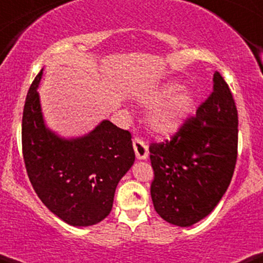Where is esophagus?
<instances>
[{"mask_svg": "<svg viewBox=\"0 0 263 263\" xmlns=\"http://www.w3.org/2000/svg\"><path fill=\"white\" fill-rule=\"evenodd\" d=\"M134 149L136 152L137 160H146L148 156V146L140 138H134Z\"/></svg>", "mask_w": 263, "mask_h": 263, "instance_id": "obj_1", "label": "esophagus"}]
</instances>
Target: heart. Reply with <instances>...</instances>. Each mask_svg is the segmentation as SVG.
<instances>
[{"label":"heart","instance_id":"obj_1","mask_svg":"<svg viewBox=\"0 0 263 263\" xmlns=\"http://www.w3.org/2000/svg\"><path fill=\"white\" fill-rule=\"evenodd\" d=\"M140 103L151 107L147 116L151 131L161 137H170L177 134L192 116L196 97L191 89L182 87L180 82L168 81L142 95Z\"/></svg>","mask_w":263,"mask_h":263}]
</instances>
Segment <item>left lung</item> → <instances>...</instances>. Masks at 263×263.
Returning <instances> with one entry per match:
<instances>
[{
  "mask_svg": "<svg viewBox=\"0 0 263 263\" xmlns=\"http://www.w3.org/2000/svg\"><path fill=\"white\" fill-rule=\"evenodd\" d=\"M238 117L217 71L213 92L170 141L152 143L151 197L168 223L190 227L213 211L229 189L237 160Z\"/></svg>",
  "mask_w": 263,
  "mask_h": 263,
  "instance_id": "1",
  "label": "left lung"
}]
</instances>
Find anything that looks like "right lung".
I'll list each match as a JSON object with an SVG mask.
<instances>
[{"label":"right lung","mask_w":263,"mask_h":263,"mask_svg":"<svg viewBox=\"0 0 263 263\" xmlns=\"http://www.w3.org/2000/svg\"><path fill=\"white\" fill-rule=\"evenodd\" d=\"M28 89L22 117V151L28 178L52 213L74 227L105 220L121 178L135 162L131 134L103 120L80 137L60 136L45 122L39 86Z\"/></svg>","instance_id":"obj_1"}]
</instances>
